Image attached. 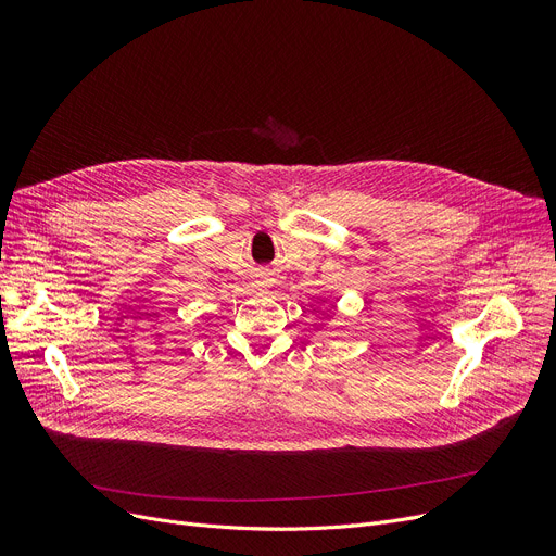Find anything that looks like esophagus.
Here are the masks:
<instances>
[{"label":"esophagus","mask_w":556,"mask_h":556,"mask_svg":"<svg viewBox=\"0 0 556 556\" xmlns=\"http://www.w3.org/2000/svg\"><path fill=\"white\" fill-rule=\"evenodd\" d=\"M258 286H261V288H268V286H273V275H270V273H261V277H258Z\"/></svg>","instance_id":"obj_1"}]
</instances>
